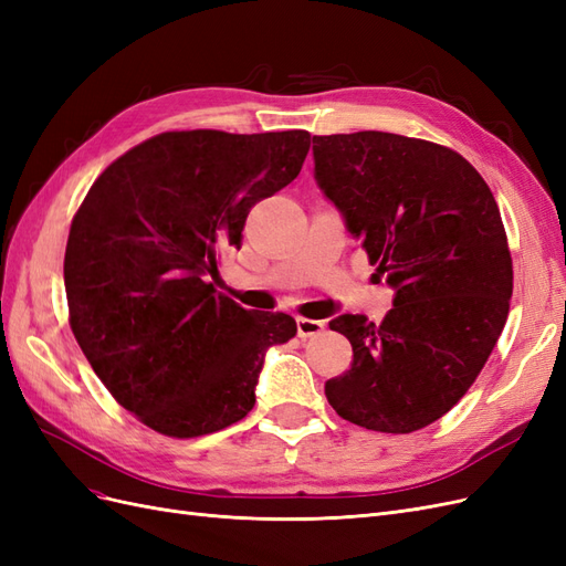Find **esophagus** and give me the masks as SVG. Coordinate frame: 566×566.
<instances>
[{
	"label": "esophagus",
	"mask_w": 566,
	"mask_h": 566,
	"mask_svg": "<svg viewBox=\"0 0 566 566\" xmlns=\"http://www.w3.org/2000/svg\"><path fill=\"white\" fill-rule=\"evenodd\" d=\"M323 328H325V323H323V321H316V318H304V316H300V318H297V335H300L302 339L321 335V333H323Z\"/></svg>",
	"instance_id": "1"
}]
</instances>
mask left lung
<instances>
[{
  "mask_svg": "<svg viewBox=\"0 0 566 566\" xmlns=\"http://www.w3.org/2000/svg\"><path fill=\"white\" fill-rule=\"evenodd\" d=\"M325 198L397 290L382 323L342 314L352 368L325 382L339 418L408 434L465 397L510 312L512 256L491 188L460 153L389 132L314 136Z\"/></svg>",
  "mask_w": 566,
  "mask_h": 566,
  "instance_id": "1",
  "label": "left lung"
}]
</instances>
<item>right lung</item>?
<instances>
[{"label": "right lung", "instance_id": "add662e5", "mask_svg": "<svg viewBox=\"0 0 566 566\" xmlns=\"http://www.w3.org/2000/svg\"><path fill=\"white\" fill-rule=\"evenodd\" d=\"M310 146L304 129L163 132L82 200L63 262L71 328L113 399L150 430L193 439L243 420L266 347L295 337L293 316L243 310L208 276Z\"/></svg>", "mask_w": 566, "mask_h": 566}]
</instances>
